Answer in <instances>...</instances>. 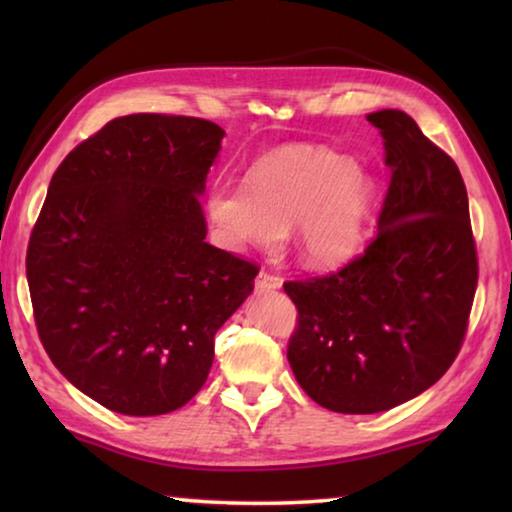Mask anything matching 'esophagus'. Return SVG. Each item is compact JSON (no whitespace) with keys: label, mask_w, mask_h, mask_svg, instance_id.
<instances>
[{"label":"esophagus","mask_w":512,"mask_h":512,"mask_svg":"<svg viewBox=\"0 0 512 512\" xmlns=\"http://www.w3.org/2000/svg\"><path fill=\"white\" fill-rule=\"evenodd\" d=\"M282 287V280L277 275H271L266 271H259L257 273V280H255V289L257 291H275Z\"/></svg>","instance_id":"obj_1"}]
</instances>
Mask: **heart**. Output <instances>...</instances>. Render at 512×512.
Wrapping results in <instances>:
<instances>
[{
  "label": "heart",
  "mask_w": 512,
  "mask_h": 512,
  "mask_svg": "<svg viewBox=\"0 0 512 512\" xmlns=\"http://www.w3.org/2000/svg\"><path fill=\"white\" fill-rule=\"evenodd\" d=\"M377 183L350 155L293 144L264 155L248 183L219 180L207 216L221 246L271 248L291 228L293 253L309 268H339L359 255Z\"/></svg>",
  "instance_id": "b5f03b06"
}]
</instances>
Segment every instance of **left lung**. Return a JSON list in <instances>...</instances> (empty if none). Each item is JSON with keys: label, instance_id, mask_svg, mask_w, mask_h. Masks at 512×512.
I'll list each match as a JSON object with an SVG mask.
<instances>
[{"label": "left lung", "instance_id": "1", "mask_svg": "<svg viewBox=\"0 0 512 512\" xmlns=\"http://www.w3.org/2000/svg\"><path fill=\"white\" fill-rule=\"evenodd\" d=\"M366 119L391 167L377 237L339 273L284 284L298 307L287 352L293 375L316 404L352 415L400 406L445 375L479 277L454 160L402 110Z\"/></svg>", "mask_w": 512, "mask_h": 512}]
</instances>
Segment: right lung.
<instances>
[{
  "mask_svg": "<svg viewBox=\"0 0 512 512\" xmlns=\"http://www.w3.org/2000/svg\"><path fill=\"white\" fill-rule=\"evenodd\" d=\"M225 131L196 117L108 121L56 169L27 280L40 341L69 384L121 415L201 391L214 334L257 266L205 241L201 196Z\"/></svg>",
  "mask_w": 512,
  "mask_h": 512,
  "instance_id": "1",
  "label": "right lung"
}]
</instances>
